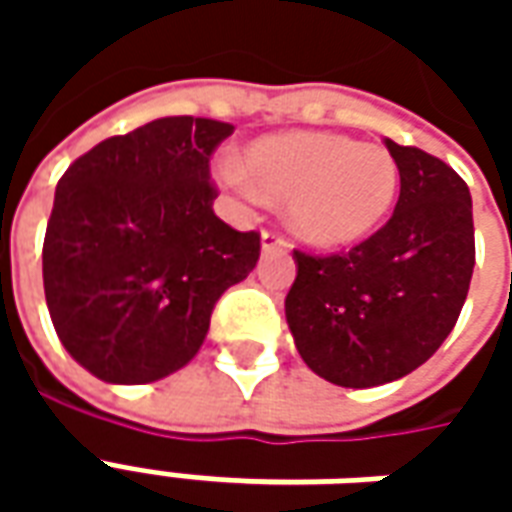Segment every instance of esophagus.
I'll return each instance as SVG.
<instances>
[{"label": "esophagus", "mask_w": 512, "mask_h": 512, "mask_svg": "<svg viewBox=\"0 0 512 512\" xmlns=\"http://www.w3.org/2000/svg\"><path fill=\"white\" fill-rule=\"evenodd\" d=\"M260 246H263V252H271V249H285V238L277 233V230H263L260 235Z\"/></svg>", "instance_id": "obj_1"}]
</instances>
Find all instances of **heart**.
<instances>
[{
  "label": "heart",
  "instance_id": "b5f03b06",
  "mask_svg": "<svg viewBox=\"0 0 512 512\" xmlns=\"http://www.w3.org/2000/svg\"><path fill=\"white\" fill-rule=\"evenodd\" d=\"M246 168L224 161L227 186L255 197L257 189L288 202L293 233L312 246H348L384 222L400 186L395 156L340 134H282L257 139ZM253 178L249 179L248 175Z\"/></svg>",
  "mask_w": 512,
  "mask_h": 512
}]
</instances>
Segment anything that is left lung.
Instances as JSON below:
<instances>
[{
	"mask_svg": "<svg viewBox=\"0 0 512 512\" xmlns=\"http://www.w3.org/2000/svg\"><path fill=\"white\" fill-rule=\"evenodd\" d=\"M400 172L392 219L340 255L293 252L285 299L293 343L312 373L348 389L425 365L461 315L474 268L469 186L441 158L384 139Z\"/></svg>",
	"mask_w": 512,
	"mask_h": 512,
	"instance_id": "left-lung-1",
	"label": "left lung"
}]
</instances>
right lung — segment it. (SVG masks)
Masks as SVG:
<instances>
[{"label": "right lung", "mask_w": 512, "mask_h": 512, "mask_svg": "<svg viewBox=\"0 0 512 512\" xmlns=\"http://www.w3.org/2000/svg\"><path fill=\"white\" fill-rule=\"evenodd\" d=\"M230 134L208 117H161L104 139L57 183L46 304L65 351L106 384L189 365L213 304L257 266L260 235L213 213L208 161Z\"/></svg>", "instance_id": "add662e5"}]
</instances>
